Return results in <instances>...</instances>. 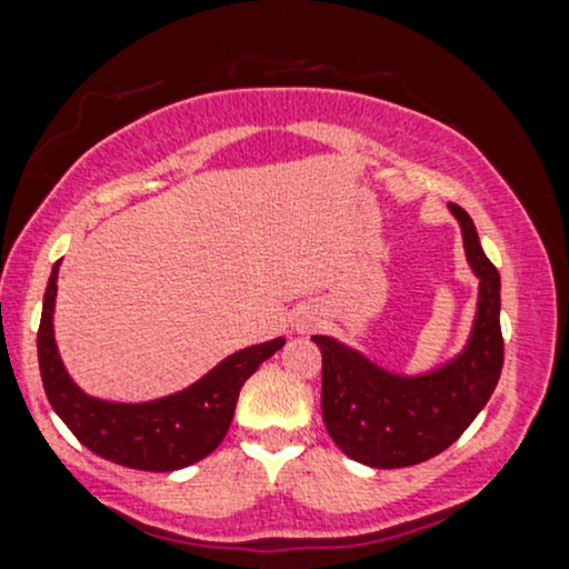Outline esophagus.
I'll use <instances>...</instances> for the list:
<instances>
[{"instance_id": "34e87169", "label": "esophagus", "mask_w": 569, "mask_h": 569, "mask_svg": "<svg viewBox=\"0 0 569 569\" xmlns=\"http://www.w3.org/2000/svg\"><path fill=\"white\" fill-rule=\"evenodd\" d=\"M310 326H312V318H302V320H299V323H297L299 331H310Z\"/></svg>"}]
</instances>
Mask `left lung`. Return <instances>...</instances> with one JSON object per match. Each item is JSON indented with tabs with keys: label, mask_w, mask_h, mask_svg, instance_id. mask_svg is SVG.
Here are the masks:
<instances>
[{
	"label": "left lung",
	"mask_w": 569,
	"mask_h": 569,
	"mask_svg": "<svg viewBox=\"0 0 569 569\" xmlns=\"http://www.w3.org/2000/svg\"><path fill=\"white\" fill-rule=\"evenodd\" d=\"M463 230L471 270L480 278L475 331L467 350L440 371L395 376L328 337H312L323 352L320 408L333 442L373 469L429 461L450 448L490 400L503 368L501 276L485 257L471 217L450 203Z\"/></svg>",
	"instance_id": "8db88e82"
}]
</instances>
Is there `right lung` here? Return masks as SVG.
Listing matches in <instances>:
<instances>
[{"instance_id":"obj_1","label":"right lung","mask_w":569,"mask_h":569,"mask_svg":"<svg viewBox=\"0 0 569 569\" xmlns=\"http://www.w3.org/2000/svg\"><path fill=\"white\" fill-rule=\"evenodd\" d=\"M58 264L54 262L44 291L37 352L47 400L73 437L100 458L140 471L184 469L217 450L230 429L243 381L276 355L286 339L246 347L224 358L193 387L161 400L137 406L94 400L68 379L54 347L52 307L58 293Z\"/></svg>"}]
</instances>
